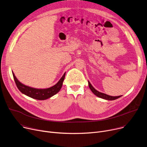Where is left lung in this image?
I'll return each mask as SVG.
<instances>
[{
	"label": "left lung",
	"instance_id": "obj_1",
	"mask_svg": "<svg viewBox=\"0 0 147 147\" xmlns=\"http://www.w3.org/2000/svg\"><path fill=\"white\" fill-rule=\"evenodd\" d=\"M88 83H89V88L90 89V90H92V92L96 95L97 96V97H100V98H102V99H106V100H115L116 99H118L119 97H121L122 96H109V95H107L106 94H105V93H101V92H99L97 90H96L92 86V84H90V83L88 81Z\"/></svg>",
	"mask_w": 147,
	"mask_h": 147
}]
</instances>
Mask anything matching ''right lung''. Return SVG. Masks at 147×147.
Masks as SVG:
<instances>
[{
  "mask_svg": "<svg viewBox=\"0 0 147 147\" xmlns=\"http://www.w3.org/2000/svg\"><path fill=\"white\" fill-rule=\"evenodd\" d=\"M12 74L16 85L18 89L21 91V92L29 97H32L33 99L41 100L50 98V97L54 96L60 90L65 75V73H64L63 76L61 78V79L58 81V82L55 85L53 86V87L45 89H35V88L28 87L22 84L21 82H19L18 80L14 73H12Z\"/></svg>",
  "mask_w": 147,
  "mask_h": 147,
  "instance_id": "1",
  "label": "right lung"
}]
</instances>
